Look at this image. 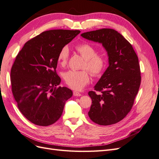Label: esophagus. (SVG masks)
Wrapping results in <instances>:
<instances>
[{"mask_svg": "<svg viewBox=\"0 0 159 159\" xmlns=\"http://www.w3.org/2000/svg\"><path fill=\"white\" fill-rule=\"evenodd\" d=\"M73 94H74V96H81V94L80 93H79V92H78V91H74V92H73Z\"/></svg>", "mask_w": 159, "mask_h": 159, "instance_id": "esophagus-1", "label": "esophagus"}]
</instances>
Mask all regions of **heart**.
I'll return each mask as SVG.
<instances>
[{"label": "heart", "mask_w": 159, "mask_h": 159, "mask_svg": "<svg viewBox=\"0 0 159 159\" xmlns=\"http://www.w3.org/2000/svg\"><path fill=\"white\" fill-rule=\"evenodd\" d=\"M76 50L85 59L84 69H88L91 74L98 77L102 74L107 66L104 55L97 54L95 48L88 43H82L75 46ZM69 57V48L67 46L61 48L57 55V61L60 66H65ZM66 84L75 90L82 89L89 82L90 76L87 70H70L64 74Z\"/></svg>", "instance_id": "b5f03b06"}]
</instances>
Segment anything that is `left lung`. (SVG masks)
<instances>
[{"label":"left lung","mask_w":159,"mask_h":159,"mask_svg":"<svg viewBox=\"0 0 159 159\" xmlns=\"http://www.w3.org/2000/svg\"><path fill=\"white\" fill-rule=\"evenodd\" d=\"M81 36L102 44L108 56L109 66L89 91L92 100L89 118L100 125H109L122 120L131 109L141 84L139 59L131 44L117 31L110 28L90 31Z\"/></svg>","instance_id":"1"}]
</instances>
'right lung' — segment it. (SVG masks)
Listing matches in <instances>:
<instances>
[{"label":"right lung","mask_w":159,"mask_h":159,"mask_svg":"<svg viewBox=\"0 0 159 159\" xmlns=\"http://www.w3.org/2000/svg\"><path fill=\"white\" fill-rule=\"evenodd\" d=\"M80 30H51L43 32L25 43L11 71L12 91L17 106L28 121L39 126L56 122L65 103L73 93L61 82L56 69L61 48Z\"/></svg>","instance_id":"obj_1"}]
</instances>
